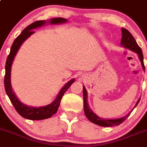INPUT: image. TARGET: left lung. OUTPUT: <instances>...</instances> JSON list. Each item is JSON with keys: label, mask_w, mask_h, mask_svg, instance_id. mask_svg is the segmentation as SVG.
Returning <instances> with one entry per match:
<instances>
[{"label": "left lung", "mask_w": 147, "mask_h": 147, "mask_svg": "<svg viewBox=\"0 0 147 147\" xmlns=\"http://www.w3.org/2000/svg\"><path fill=\"white\" fill-rule=\"evenodd\" d=\"M122 39H121V42L120 44L121 46H123V47L125 48V49H129L131 50L132 51L135 52L138 55V58H139L141 63H142V68H143L144 70H145V67L144 64V57H143V53H142V49L138 46V45L137 44L136 41L134 39V38L133 37V35H131V32L128 31L125 28H122ZM83 107H84V113L86 115V116L87 117V118L90 120V122H92L93 123H95V124L98 125L103 126V127H111V126H115V125H119L120 124H121L122 123L125 121L126 120L130 113L127 114V115L124 116L123 117H120L118 119H112V120H109V119H104L101 118L100 117L97 116L94 112H93L91 109H90L88 106V94L87 91L86 90V88L83 86ZM140 99L138 100V101L136 104L135 107L138 105V102H139Z\"/></svg>", "instance_id": "left-lung-1"}]
</instances>
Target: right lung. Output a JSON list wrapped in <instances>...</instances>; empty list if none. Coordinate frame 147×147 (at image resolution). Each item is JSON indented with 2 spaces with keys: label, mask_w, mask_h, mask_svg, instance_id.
Returning <instances> with one entry per match:
<instances>
[{
  "label": "right lung",
  "mask_w": 147,
  "mask_h": 147,
  "mask_svg": "<svg viewBox=\"0 0 147 147\" xmlns=\"http://www.w3.org/2000/svg\"><path fill=\"white\" fill-rule=\"evenodd\" d=\"M67 22V20L64 18H53L49 21H45V20H40V21H36L32 23L29 26H27L22 33L20 34L13 41L11 48L10 53L8 56L6 62H5V74L4 78V86H5V92L7 94L8 96L10 98L12 105L14 107L16 112L21 115L22 117L26 119L32 120H44L51 117L53 115H54L57 112L59 107L60 102H61V98L64 93L70 87L71 85L74 83L75 79H72L69 82H67L65 85L60 90L59 93L57 95V98H55L54 101L49 105L40 107H29L24 105L20 100L18 99L17 97L15 95L14 92L13 91L11 86V65L13 63L14 57L16 53L20 49V46H22L23 42L29 38L31 35L34 33L33 30L38 27L45 25L46 23H50L51 24H58L65 23Z\"/></svg>",
  "instance_id": "obj_1"
}]
</instances>
